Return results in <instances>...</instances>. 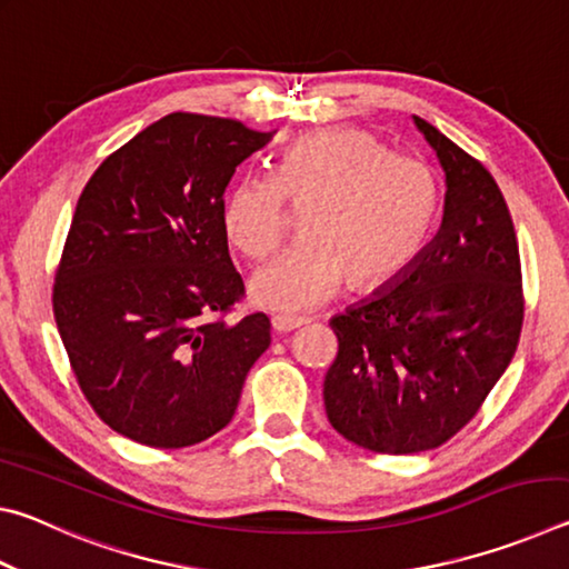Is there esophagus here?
Here are the masks:
<instances>
[{
  "label": "esophagus",
  "mask_w": 569,
  "mask_h": 569,
  "mask_svg": "<svg viewBox=\"0 0 569 569\" xmlns=\"http://www.w3.org/2000/svg\"><path fill=\"white\" fill-rule=\"evenodd\" d=\"M303 323H306L303 319H293V316H273V321H271L276 333H291L296 329H301Z\"/></svg>",
  "instance_id": "esophagus-1"
}]
</instances>
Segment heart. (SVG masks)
Returning <instances> with one entry per match:
<instances>
[{
    "label": "heart",
    "instance_id": "b5f03b06",
    "mask_svg": "<svg viewBox=\"0 0 569 569\" xmlns=\"http://www.w3.org/2000/svg\"><path fill=\"white\" fill-rule=\"evenodd\" d=\"M288 206L309 208L306 240L250 278L263 308L301 313L349 281L373 291L419 256L437 216V180L417 158L397 156L359 128L306 132L283 150L276 176L238 180L223 203L230 246L250 261L271 256L288 226Z\"/></svg>",
    "mask_w": 569,
    "mask_h": 569
}]
</instances>
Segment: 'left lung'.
<instances>
[{
    "mask_svg": "<svg viewBox=\"0 0 569 569\" xmlns=\"http://www.w3.org/2000/svg\"><path fill=\"white\" fill-rule=\"evenodd\" d=\"M413 124L445 170V216L391 283L333 316L331 427L381 455L445 445L502 377L522 331V271L502 190L435 124Z\"/></svg>",
    "mask_w": 569,
    "mask_h": 569,
    "instance_id": "8db88e82",
    "label": "left lung"
}]
</instances>
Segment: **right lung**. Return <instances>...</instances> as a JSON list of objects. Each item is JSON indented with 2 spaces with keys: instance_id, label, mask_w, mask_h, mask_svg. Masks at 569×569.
Wrapping results in <instances>:
<instances>
[{
  "instance_id": "obj_1",
  "label": "right lung",
  "mask_w": 569,
  "mask_h": 569,
  "mask_svg": "<svg viewBox=\"0 0 569 569\" xmlns=\"http://www.w3.org/2000/svg\"><path fill=\"white\" fill-rule=\"evenodd\" d=\"M273 132L172 112L94 170L54 278V321L80 389L118 435L198 445L233 419L271 321L228 323L243 281L228 256L223 196Z\"/></svg>"
}]
</instances>
